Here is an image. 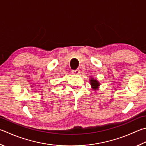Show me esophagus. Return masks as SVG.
Listing matches in <instances>:
<instances>
[{
  "instance_id": "obj_1",
  "label": "esophagus",
  "mask_w": 146,
  "mask_h": 146,
  "mask_svg": "<svg viewBox=\"0 0 146 146\" xmlns=\"http://www.w3.org/2000/svg\"><path fill=\"white\" fill-rule=\"evenodd\" d=\"M72 73H73V74H74V75H78V74L80 73V70H73Z\"/></svg>"
}]
</instances>
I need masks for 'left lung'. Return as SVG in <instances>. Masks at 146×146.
Listing matches in <instances>:
<instances>
[{"instance_id":"1","label":"left lung","mask_w":146,"mask_h":146,"mask_svg":"<svg viewBox=\"0 0 146 146\" xmlns=\"http://www.w3.org/2000/svg\"><path fill=\"white\" fill-rule=\"evenodd\" d=\"M89 83L91 86V88L94 90V91H98L99 90V86H100V84L98 80H97L96 78H94L92 76H91L89 79Z\"/></svg>"}]
</instances>
